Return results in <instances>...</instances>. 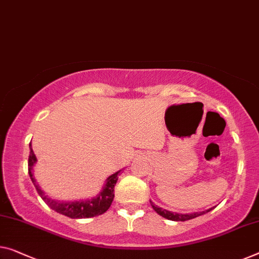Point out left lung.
Returning <instances> with one entry per match:
<instances>
[{"label":"left lung","instance_id":"left-lung-1","mask_svg":"<svg viewBox=\"0 0 259 259\" xmlns=\"http://www.w3.org/2000/svg\"><path fill=\"white\" fill-rule=\"evenodd\" d=\"M150 203H151L152 208L156 211L157 214H159L160 216H163V218L167 219V220H171V221H187V220H192V219H195L198 218L200 215H203L208 213V211H210L211 209H214V207L209 208V209L207 210H203V211H199V213H191V214H180V213H172V211L166 210V209H163V208L158 207L154 204L151 200H150Z\"/></svg>","mask_w":259,"mask_h":259}]
</instances>
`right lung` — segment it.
Wrapping results in <instances>:
<instances>
[{"label":"right lung","mask_w":259,"mask_h":259,"mask_svg":"<svg viewBox=\"0 0 259 259\" xmlns=\"http://www.w3.org/2000/svg\"><path fill=\"white\" fill-rule=\"evenodd\" d=\"M30 148V154H29V176L30 179L32 181L34 187L38 194L40 195V198L44 200V202L51 208V209L56 210L57 213L63 214L65 216H68L71 219H88V218H94V216L101 215L109 209L111 202L114 200V188L115 185L117 183L118 179V173L122 171L115 172L114 175L109 176L106 180L105 186L102 187L101 192L99 193L96 196H93L92 199L86 200H79V201H58L46 194V193L41 190L39 184L37 183V180L34 179L33 176V166L36 164L37 158L34 156L32 151V145H29Z\"/></svg>","instance_id":"1"}]
</instances>
